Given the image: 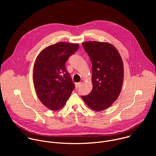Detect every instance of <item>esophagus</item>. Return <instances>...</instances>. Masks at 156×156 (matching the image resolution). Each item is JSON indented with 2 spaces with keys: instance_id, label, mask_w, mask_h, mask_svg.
<instances>
[{
  "instance_id": "34e87169",
  "label": "esophagus",
  "mask_w": 156,
  "mask_h": 156,
  "mask_svg": "<svg viewBox=\"0 0 156 156\" xmlns=\"http://www.w3.org/2000/svg\"><path fill=\"white\" fill-rule=\"evenodd\" d=\"M81 85V82H80V83H75V87L76 89H78L79 87H80V86Z\"/></svg>"
}]
</instances>
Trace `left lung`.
I'll use <instances>...</instances> for the list:
<instances>
[{
  "instance_id": "8db88e82",
  "label": "left lung",
  "mask_w": 156,
  "mask_h": 156,
  "mask_svg": "<svg viewBox=\"0 0 156 156\" xmlns=\"http://www.w3.org/2000/svg\"><path fill=\"white\" fill-rule=\"evenodd\" d=\"M92 63L93 90L81 96L87 106L100 112L108 108L120 95L123 81V64L112 44L98 41L82 43Z\"/></svg>"
}]
</instances>
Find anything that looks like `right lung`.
Here are the masks:
<instances>
[{"label": "right lung", "mask_w": 156, "mask_h": 156, "mask_svg": "<svg viewBox=\"0 0 156 156\" xmlns=\"http://www.w3.org/2000/svg\"><path fill=\"white\" fill-rule=\"evenodd\" d=\"M79 48L78 44L59 42L44 49L33 69L36 94L43 105L52 110L61 108L75 88L65 63Z\"/></svg>", "instance_id": "add662e5"}]
</instances>
